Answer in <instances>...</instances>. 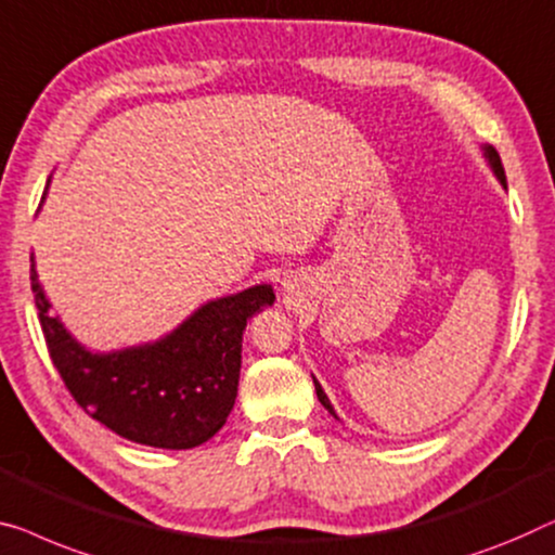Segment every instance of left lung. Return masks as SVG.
I'll use <instances>...</instances> for the list:
<instances>
[{"instance_id": "left-lung-1", "label": "left lung", "mask_w": 555, "mask_h": 555, "mask_svg": "<svg viewBox=\"0 0 555 555\" xmlns=\"http://www.w3.org/2000/svg\"><path fill=\"white\" fill-rule=\"evenodd\" d=\"M480 152H483V159L488 163V167H491V172L495 175V180L503 184V190H508V184H505V172H503V165H501V157H498V152H495V147L493 144H480ZM312 383H315V392H318V400L320 403H323V408L327 413H331L335 421H340V417H337V413H335V408H333V403H331V398L325 396V390H323V385L318 383V377L312 375Z\"/></svg>"}]
</instances>
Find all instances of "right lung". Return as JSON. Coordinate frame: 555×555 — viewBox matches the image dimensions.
Returning <instances> with one entry per match:
<instances>
[{"instance_id": "add662e5", "label": "right lung", "mask_w": 555, "mask_h": 555, "mask_svg": "<svg viewBox=\"0 0 555 555\" xmlns=\"http://www.w3.org/2000/svg\"><path fill=\"white\" fill-rule=\"evenodd\" d=\"M50 182L52 175L42 203ZM29 278L52 363L77 403L117 436L165 451L197 448L222 428L237 398L247 320L275 302L272 285L260 283L203 302L157 340L92 350L52 312L35 255Z\"/></svg>"}]
</instances>
